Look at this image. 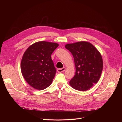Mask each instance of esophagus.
<instances>
[{"instance_id":"1","label":"esophagus","mask_w":122,"mask_h":122,"mask_svg":"<svg viewBox=\"0 0 122 122\" xmlns=\"http://www.w3.org/2000/svg\"><path fill=\"white\" fill-rule=\"evenodd\" d=\"M65 67H63L62 68H59L57 69V72L58 73H61V72H64L65 70Z\"/></svg>"}]
</instances>
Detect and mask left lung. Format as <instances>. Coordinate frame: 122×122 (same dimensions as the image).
<instances>
[{
  "label": "left lung",
  "mask_w": 122,
  "mask_h": 122,
  "mask_svg": "<svg viewBox=\"0 0 122 122\" xmlns=\"http://www.w3.org/2000/svg\"><path fill=\"white\" fill-rule=\"evenodd\" d=\"M65 48L73 56L76 73L70 81L76 90L86 91L98 82L103 69L100 53L93 45L86 41L67 44Z\"/></svg>",
  "instance_id": "1"
}]
</instances>
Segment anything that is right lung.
Masks as SVG:
<instances>
[{
    "mask_svg": "<svg viewBox=\"0 0 122 122\" xmlns=\"http://www.w3.org/2000/svg\"><path fill=\"white\" fill-rule=\"evenodd\" d=\"M58 46L56 43L42 41L32 44L25 50L21 69L24 79L31 86L42 90L51 84L56 70L51 55Z\"/></svg>",
    "mask_w": 122,
    "mask_h": 122,
    "instance_id": "1",
    "label": "right lung"
}]
</instances>
